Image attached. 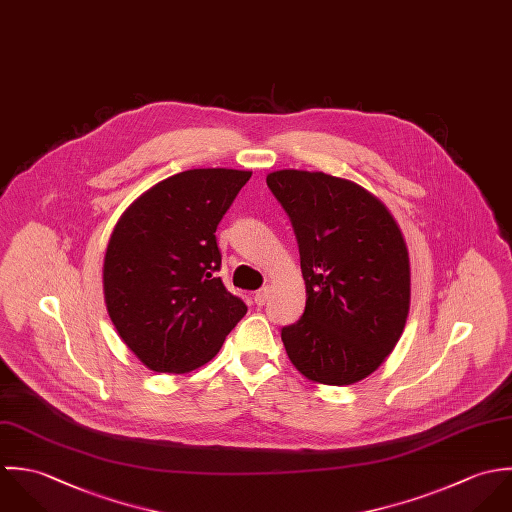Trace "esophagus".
Masks as SVG:
<instances>
[{
    "mask_svg": "<svg viewBox=\"0 0 512 512\" xmlns=\"http://www.w3.org/2000/svg\"><path fill=\"white\" fill-rule=\"evenodd\" d=\"M267 299H269V287H263V289H259V291L255 293V303H257L259 307H263V305L267 303Z\"/></svg>",
    "mask_w": 512,
    "mask_h": 512,
    "instance_id": "1",
    "label": "esophagus"
}]
</instances>
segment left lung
I'll use <instances>...</instances> for the list:
<instances>
[{
    "label": "left lung",
    "instance_id": "1",
    "mask_svg": "<svg viewBox=\"0 0 512 512\" xmlns=\"http://www.w3.org/2000/svg\"><path fill=\"white\" fill-rule=\"evenodd\" d=\"M267 186L287 211L307 285L303 316L281 338L308 380L348 386L398 344L409 310V257L386 205L354 182L279 170Z\"/></svg>",
    "mask_w": 512,
    "mask_h": 512
}]
</instances>
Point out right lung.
<instances>
[{"mask_svg":"<svg viewBox=\"0 0 512 512\" xmlns=\"http://www.w3.org/2000/svg\"><path fill=\"white\" fill-rule=\"evenodd\" d=\"M251 172L200 168L144 192L118 219L104 255V301L124 344L154 372L209 362L247 305L217 271L215 231Z\"/></svg>","mask_w":512,"mask_h":512,"instance_id":"1","label":"right lung"}]
</instances>
